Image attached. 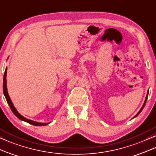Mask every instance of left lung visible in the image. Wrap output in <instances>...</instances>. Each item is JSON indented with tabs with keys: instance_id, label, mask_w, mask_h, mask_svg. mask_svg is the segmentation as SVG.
Here are the masks:
<instances>
[{
	"instance_id": "left-lung-1",
	"label": "left lung",
	"mask_w": 156,
	"mask_h": 156,
	"mask_svg": "<svg viewBox=\"0 0 156 156\" xmlns=\"http://www.w3.org/2000/svg\"><path fill=\"white\" fill-rule=\"evenodd\" d=\"M148 92H147V95H146V100H145V102H144V103H143V106H142V108H140V111H138V113H137L136 115H135V117H134V118H136V116H138V115H139V113H140V112H141V111H142V110L143 109V108H144V106H145V105H146V101H147V98H148Z\"/></svg>"
}]
</instances>
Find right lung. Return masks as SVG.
<instances>
[{"instance_id": "1", "label": "right lung", "mask_w": 156, "mask_h": 156, "mask_svg": "<svg viewBox=\"0 0 156 156\" xmlns=\"http://www.w3.org/2000/svg\"><path fill=\"white\" fill-rule=\"evenodd\" d=\"M6 73H7V68H5V73H4V76H3V93H4V95H5V99L6 101H7V103L9 105V106L10 108V109H11V111L13 113L15 114V115L16 117L19 118L20 120H23V121H26L27 123L31 124V125H33V126H46L48 123H38V122H36V121H33V120H29L28 118L23 117V116L20 115V114L18 113L17 111V110L16 109V108L14 107V105L13 104V103H12L11 100L10 98V96L9 95H8V90H7V86H6V84H7V82H6Z\"/></svg>"}]
</instances>
